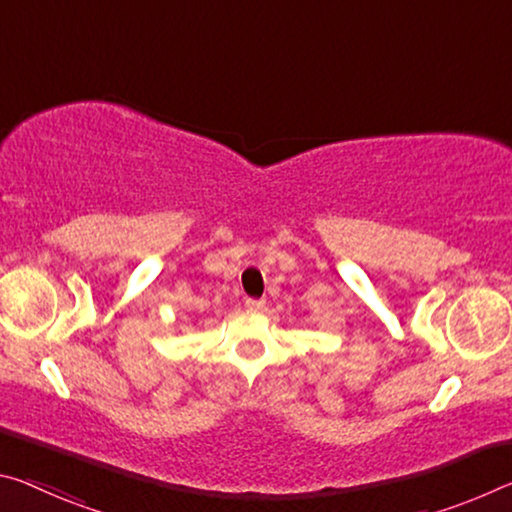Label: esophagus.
I'll list each match as a JSON object with an SVG mask.
<instances>
[{"instance_id":"esophagus-1","label":"esophagus","mask_w":512,"mask_h":512,"mask_svg":"<svg viewBox=\"0 0 512 512\" xmlns=\"http://www.w3.org/2000/svg\"><path fill=\"white\" fill-rule=\"evenodd\" d=\"M264 305H266V300H262V298H246L248 310H264Z\"/></svg>"}]
</instances>
